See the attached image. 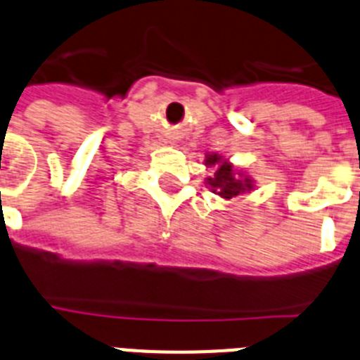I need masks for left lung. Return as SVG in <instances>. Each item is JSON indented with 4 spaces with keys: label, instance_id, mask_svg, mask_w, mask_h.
<instances>
[{
    "label": "left lung",
    "instance_id": "8db88e82",
    "mask_svg": "<svg viewBox=\"0 0 360 360\" xmlns=\"http://www.w3.org/2000/svg\"><path fill=\"white\" fill-rule=\"evenodd\" d=\"M206 165H208V167L217 165L214 176L208 177L206 183L210 184L212 192L221 195V198L232 199L254 188V181L250 179V177L243 176V174H237V172L233 170L232 165L228 161H223L221 155L210 154L206 158Z\"/></svg>",
    "mask_w": 360,
    "mask_h": 360
}]
</instances>
